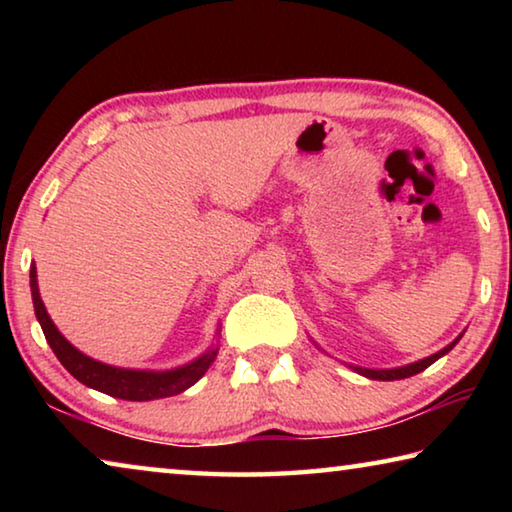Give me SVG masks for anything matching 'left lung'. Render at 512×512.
Returning <instances> with one entry per match:
<instances>
[{
	"label": "left lung",
	"mask_w": 512,
	"mask_h": 512,
	"mask_svg": "<svg viewBox=\"0 0 512 512\" xmlns=\"http://www.w3.org/2000/svg\"><path fill=\"white\" fill-rule=\"evenodd\" d=\"M458 339H461V336H458ZM458 339H456L454 343H449L447 348H443V350H440V352L431 354V357H427V359H420V361H415V363H409V366H402V368H391V370H370V368H359V366H352V368L357 370L359 375L368 377V379H379V381L406 379V377H413V375H418V372H422L424 368H429L433 361H438L440 357H443V354H447L449 350H452L454 345L458 343Z\"/></svg>",
	"instance_id": "8db88e82"
}]
</instances>
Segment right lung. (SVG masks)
<instances>
[{
  "instance_id": "add662e5",
  "label": "right lung",
  "mask_w": 512,
  "mask_h": 512,
  "mask_svg": "<svg viewBox=\"0 0 512 512\" xmlns=\"http://www.w3.org/2000/svg\"><path fill=\"white\" fill-rule=\"evenodd\" d=\"M31 296H33V309H36V318L42 327V332H45V339L51 345V350H54L58 361L67 368L69 375H74L81 384L94 388V391L119 397V400L149 402V400H160V397H171V395L183 393L205 375L207 368H210L212 361L216 359V352H219V348L207 350L203 357L187 363V366L164 370V372L108 366V363L94 361L88 357V354L76 350L74 345L58 332L54 320L49 318L45 305H42L36 266H31Z\"/></svg>"
}]
</instances>
